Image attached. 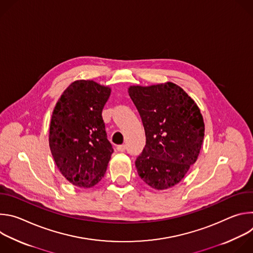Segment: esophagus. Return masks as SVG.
Returning <instances> with one entry per match:
<instances>
[{
    "mask_svg": "<svg viewBox=\"0 0 253 253\" xmlns=\"http://www.w3.org/2000/svg\"><path fill=\"white\" fill-rule=\"evenodd\" d=\"M117 150L119 152H124L126 150V145H118L117 146Z\"/></svg>",
    "mask_w": 253,
    "mask_h": 253,
    "instance_id": "esophagus-1",
    "label": "esophagus"
}]
</instances>
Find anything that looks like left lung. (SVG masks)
Returning <instances> with one entry per match:
<instances>
[{
    "mask_svg": "<svg viewBox=\"0 0 253 253\" xmlns=\"http://www.w3.org/2000/svg\"><path fill=\"white\" fill-rule=\"evenodd\" d=\"M128 93L146 136V145L135 161L138 175L154 189H168L181 181L197 160L203 117L194 100L171 82L130 86Z\"/></svg>",
    "mask_w": 253,
    "mask_h": 253,
    "instance_id": "left-lung-1",
    "label": "left lung"
}]
</instances>
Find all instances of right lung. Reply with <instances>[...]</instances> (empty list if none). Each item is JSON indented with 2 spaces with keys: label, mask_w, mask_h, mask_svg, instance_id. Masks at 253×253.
Masks as SVG:
<instances>
[{
  "label": "right lung",
  "mask_w": 253,
  "mask_h": 253,
  "mask_svg": "<svg viewBox=\"0 0 253 253\" xmlns=\"http://www.w3.org/2000/svg\"><path fill=\"white\" fill-rule=\"evenodd\" d=\"M110 94L109 87L78 80L69 85L54 108L50 150L61 174L77 187L96 185L113 153L102 118Z\"/></svg>",
  "instance_id": "add662e5"
}]
</instances>
